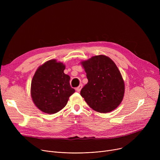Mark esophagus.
<instances>
[{
	"instance_id": "34e87169",
	"label": "esophagus",
	"mask_w": 160,
	"mask_h": 160,
	"mask_svg": "<svg viewBox=\"0 0 160 160\" xmlns=\"http://www.w3.org/2000/svg\"><path fill=\"white\" fill-rule=\"evenodd\" d=\"M82 85L80 84L78 87H77V88H76V91H77V92H80V90H81V89H82Z\"/></svg>"
}]
</instances>
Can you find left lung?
<instances>
[{"label": "left lung", "instance_id": "8db88e82", "mask_svg": "<svg viewBox=\"0 0 160 160\" xmlns=\"http://www.w3.org/2000/svg\"><path fill=\"white\" fill-rule=\"evenodd\" d=\"M86 72L88 82L80 95L93 110L108 113L122 102L124 83L113 61L104 55L93 56L81 62Z\"/></svg>", "mask_w": 160, "mask_h": 160}]
</instances>
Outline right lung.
Wrapping results in <instances>:
<instances>
[{
	"label": "right lung",
	"instance_id": "obj_1",
	"mask_svg": "<svg viewBox=\"0 0 160 160\" xmlns=\"http://www.w3.org/2000/svg\"><path fill=\"white\" fill-rule=\"evenodd\" d=\"M65 65L50 60L38 67L31 83V97L37 108L54 114L67 104L75 90L70 86V77L63 71Z\"/></svg>",
	"mask_w": 160,
	"mask_h": 160
}]
</instances>
